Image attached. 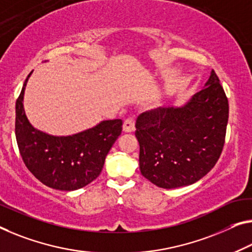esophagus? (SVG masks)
<instances>
[{"label": "esophagus", "mask_w": 252, "mask_h": 252, "mask_svg": "<svg viewBox=\"0 0 252 252\" xmlns=\"http://www.w3.org/2000/svg\"><path fill=\"white\" fill-rule=\"evenodd\" d=\"M123 129L126 133H131V131L135 130V119L134 117H128L124 122L123 125Z\"/></svg>", "instance_id": "obj_1"}]
</instances>
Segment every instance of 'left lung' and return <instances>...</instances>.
Returning a JSON list of instances; mask_svg holds the SVG:
<instances>
[{
    "label": "left lung",
    "mask_w": 252,
    "mask_h": 252,
    "mask_svg": "<svg viewBox=\"0 0 252 252\" xmlns=\"http://www.w3.org/2000/svg\"><path fill=\"white\" fill-rule=\"evenodd\" d=\"M229 102L216 73L180 107H160L138 116L139 170L158 187L191 185L213 169L225 139Z\"/></svg>",
    "instance_id": "1"
}]
</instances>
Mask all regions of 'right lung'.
I'll return each instance as SVG.
<instances>
[{
  "mask_svg": "<svg viewBox=\"0 0 252 252\" xmlns=\"http://www.w3.org/2000/svg\"><path fill=\"white\" fill-rule=\"evenodd\" d=\"M32 73L15 103V138L22 160L47 187L76 190L100 175L108 152L122 134L123 121L100 122L92 128L68 136H54L34 128L23 108V95Z\"/></svg>",
  "mask_w": 252,
  "mask_h": 252,
  "instance_id": "right-lung-1",
  "label": "right lung"
}]
</instances>
